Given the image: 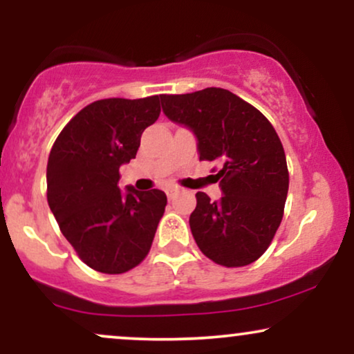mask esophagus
Masks as SVG:
<instances>
[{"label":"esophagus","instance_id":"esophagus-1","mask_svg":"<svg viewBox=\"0 0 354 354\" xmlns=\"http://www.w3.org/2000/svg\"><path fill=\"white\" fill-rule=\"evenodd\" d=\"M178 193H180V189H178V188H174V186H173V188H168V189H166V194H168V198H169V200H173V198L176 196Z\"/></svg>","mask_w":354,"mask_h":354}]
</instances>
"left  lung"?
Instances as JSON below:
<instances>
[{
    "mask_svg": "<svg viewBox=\"0 0 354 354\" xmlns=\"http://www.w3.org/2000/svg\"><path fill=\"white\" fill-rule=\"evenodd\" d=\"M161 106L169 120L193 129L200 161L221 165L216 178L225 194L213 203L198 191L189 216L198 248L216 265H251L273 241L288 196L278 133L259 109L223 88L161 95Z\"/></svg>",
    "mask_w": 354,
    "mask_h": 354,
    "instance_id": "obj_1",
    "label": "left lung"
}]
</instances>
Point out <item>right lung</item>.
<instances>
[{
    "label": "right lung",
    "instance_id": "obj_1",
    "mask_svg": "<svg viewBox=\"0 0 354 354\" xmlns=\"http://www.w3.org/2000/svg\"><path fill=\"white\" fill-rule=\"evenodd\" d=\"M161 95L108 98L84 106L53 145L46 168L48 205L63 236L95 271L121 274L151 250L166 208L160 189L121 193L120 166L160 116Z\"/></svg>",
    "mask_w": 354,
    "mask_h": 354
}]
</instances>
